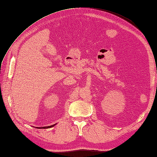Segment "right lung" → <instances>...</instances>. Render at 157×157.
Here are the masks:
<instances>
[{
    "label": "right lung",
    "mask_w": 157,
    "mask_h": 157,
    "mask_svg": "<svg viewBox=\"0 0 157 157\" xmlns=\"http://www.w3.org/2000/svg\"><path fill=\"white\" fill-rule=\"evenodd\" d=\"M54 125H55V124L52 125L47 126V127H42V128H40V129H46V128H52V127H54Z\"/></svg>",
    "instance_id": "obj_1"
}]
</instances>
